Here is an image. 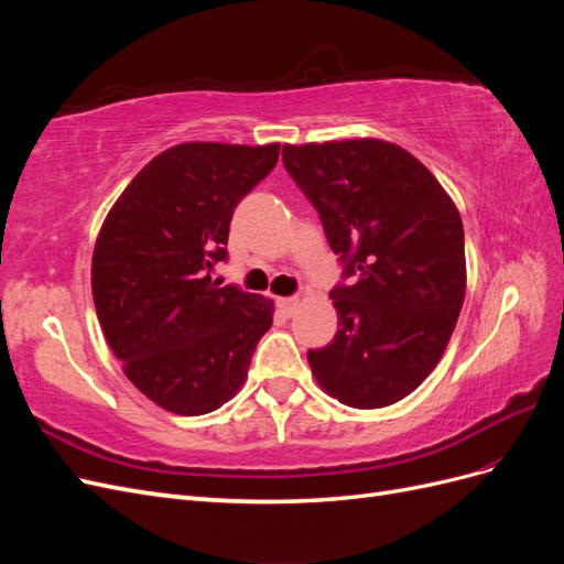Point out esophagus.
<instances>
[{"mask_svg":"<svg viewBox=\"0 0 564 564\" xmlns=\"http://www.w3.org/2000/svg\"><path fill=\"white\" fill-rule=\"evenodd\" d=\"M278 305L284 315H294V311L299 308V299H278Z\"/></svg>","mask_w":564,"mask_h":564,"instance_id":"1","label":"esophagus"}]
</instances>
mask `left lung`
I'll return each instance as SVG.
<instances>
[{"instance_id":"8db88e82","label":"left lung","mask_w":564,"mask_h":564,"mask_svg":"<svg viewBox=\"0 0 564 564\" xmlns=\"http://www.w3.org/2000/svg\"><path fill=\"white\" fill-rule=\"evenodd\" d=\"M352 284L329 299L338 332L308 350L317 383L355 409L406 398L435 369L466 296L464 224L412 152L377 139L284 145Z\"/></svg>"}]
</instances>
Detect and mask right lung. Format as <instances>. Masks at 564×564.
<instances>
[{
    "mask_svg": "<svg viewBox=\"0 0 564 564\" xmlns=\"http://www.w3.org/2000/svg\"><path fill=\"white\" fill-rule=\"evenodd\" d=\"M280 158V143H181L150 160L98 232L91 292L100 329L145 398L209 414L242 386L272 301L212 282L228 261L232 212Z\"/></svg>",
    "mask_w": 564,
    "mask_h": 564,
    "instance_id": "add662e5",
    "label": "right lung"
}]
</instances>
